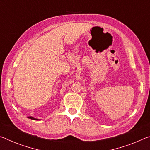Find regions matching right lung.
I'll list each match as a JSON object with an SVG mask.
<instances>
[{
	"label": "right lung",
	"instance_id": "1",
	"mask_svg": "<svg viewBox=\"0 0 150 150\" xmlns=\"http://www.w3.org/2000/svg\"><path fill=\"white\" fill-rule=\"evenodd\" d=\"M28 118L30 119V120H39V119H37V118H35L33 117H31V116H29V117H28Z\"/></svg>",
	"mask_w": 150,
	"mask_h": 150
}]
</instances>
